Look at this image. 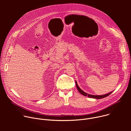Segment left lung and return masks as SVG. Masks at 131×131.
Listing matches in <instances>:
<instances>
[{"mask_svg":"<svg viewBox=\"0 0 131 131\" xmlns=\"http://www.w3.org/2000/svg\"><path fill=\"white\" fill-rule=\"evenodd\" d=\"M75 83H76V86H77V88L78 90V91L79 92V93H80V94H81L82 95L85 96H88L90 98H92V99H103V98H104L105 97H107L108 96V95H109L111 93L113 92H109L108 93H107V94H104V95H91V94H88V93H86V92H84L83 90H82L80 88L79 86H78V84H77V81H75Z\"/></svg>","mask_w":131,"mask_h":131,"instance_id":"obj_1","label":"left lung"}]
</instances>
